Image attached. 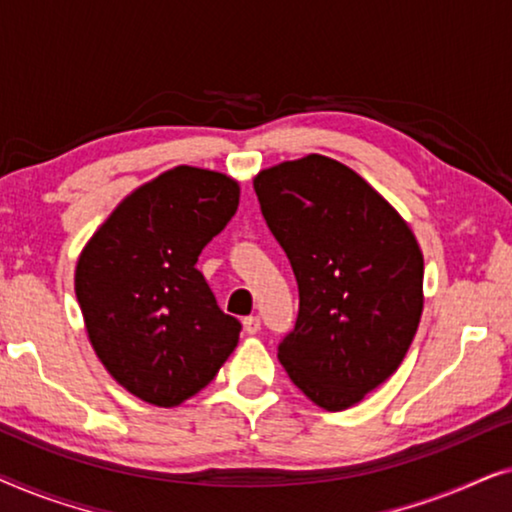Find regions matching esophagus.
<instances>
[{
	"label": "esophagus",
	"instance_id": "1",
	"mask_svg": "<svg viewBox=\"0 0 512 512\" xmlns=\"http://www.w3.org/2000/svg\"><path fill=\"white\" fill-rule=\"evenodd\" d=\"M242 324H244V331H247L249 335H256L258 331H261V319L258 317H247Z\"/></svg>",
	"mask_w": 512,
	"mask_h": 512
}]
</instances>
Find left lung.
Returning a JSON list of instances; mask_svg holds the SVG:
<instances>
[{"mask_svg": "<svg viewBox=\"0 0 512 512\" xmlns=\"http://www.w3.org/2000/svg\"><path fill=\"white\" fill-rule=\"evenodd\" d=\"M265 223L298 282V319L277 356L324 410H345L396 373L422 317L424 258L401 214L338 160L258 172Z\"/></svg>", "mask_w": 512, "mask_h": 512, "instance_id": "left-lung-1", "label": "left lung"}]
</instances>
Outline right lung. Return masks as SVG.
I'll return each instance as SVG.
<instances>
[{
	"instance_id": "right-lung-1",
	"label": "right lung",
	"mask_w": 512,
	"mask_h": 512,
	"mask_svg": "<svg viewBox=\"0 0 512 512\" xmlns=\"http://www.w3.org/2000/svg\"><path fill=\"white\" fill-rule=\"evenodd\" d=\"M237 205L235 179L179 165L132 191L81 251L74 289L90 345L146 403H184L237 347L242 324L195 268Z\"/></svg>"
}]
</instances>
